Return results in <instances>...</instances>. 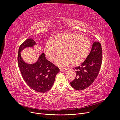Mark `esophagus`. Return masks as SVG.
I'll list each match as a JSON object with an SVG mask.
<instances>
[{
    "label": "esophagus",
    "mask_w": 120,
    "mask_h": 120,
    "mask_svg": "<svg viewBox=\"0 0 120 120\" xmlns=\"http://www.w3.org/2000/svg\"><path fill=\"white\" fill-rule=\"evenodd\" d=\"M60 71H66V70H68V68H60Z\"/></svg>",
    "instance_id": "34e87169"
}]
</instances>
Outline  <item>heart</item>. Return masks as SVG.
<instances>
[{
    "mask_svg": "<svg viewBox=\"0 0 120 120\" xmlns=\"http://www.w3.org/2000/svg\"><path fill=\"white\" fill-rule=\"evenodd\" d=\"M91 48L89 38L77 33L66 32L57 34L54 40L46 42L45 52L49 60H56L62 52L64 54L57 60L56 64L66 66L70 63L73 66L82 64L88 57Z\"/></svg>",
    "mask_w": 120,
    "mask_h": 120,
    "instance_id": "1",
    "label": "heart"
}]
</instances>
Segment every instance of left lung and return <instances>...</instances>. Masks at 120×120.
<instances>
[{
  "label": "left lung",
  "instance_id": "1",
  "mask_svg": "<svg viewBox=\"0 0 120 120\" xmlns=\"http://www.w3.org/2000/svg\"><path fill=\"white\" fill-rule=\"evenodd\" d=\"M102 49L101 43L95 41L86 60L80 66L73 68L76 76L71 82V86L78 90H83L92 84L100 71L102 63Z\"/></svg>",
  "mask_w": 120,
  "mask_h": 120
}]
</instances>
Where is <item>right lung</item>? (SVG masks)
Listing matches in <instances>:
<instances>
[{"label":"right lung","instance_id":"obj_1","mask_svg":"<svg viewBox=\"0 0 120 120\" xmlns=\"http://www.w3.org/2000/svg\"><path fill=\"white\" fill-rule=\"evenodd\" d=\"M36 42L32 38L27 39L20 45L18 53V66L22 77L27 85L32 90L45 93L52 88L60 69L47 60L43 52L34 64H27L22 60L20 52L26 48H32Z\"/></svg>","mask_w":120,"mask_h":120}]
</instances>
